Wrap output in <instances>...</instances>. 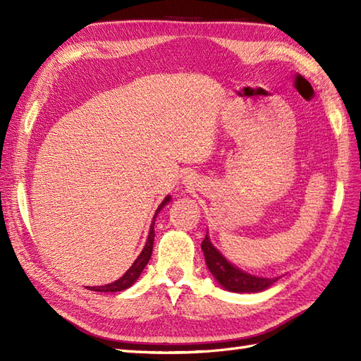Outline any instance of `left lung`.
<instances>
[{"mask_svg": "<svg viewBox=\"0 0 361 361\" xmlns=\"http://www.w3.org/2000/svg\"><path fill=\"white\" fill-rule=\"evenodd\" d=\"M202 250L204 252V260L214 278L217 279L221 287L234 291V293H257L264 291L279 278H259L250 273L242 271L240 268L229 264L228 260L220 255L219 250L209 242L208 234L202 242Z\"/></svg>", "mask_w": 361, "mask_h": 361, "instance_id": "obj_1", "label": "left lung"}]
</instances>
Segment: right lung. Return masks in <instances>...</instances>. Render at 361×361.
<instances>
[{
    "label": "right lung",
    "mask_w": 361,
    "mask_h": 361,
    "mask_svg": "<svg viewBox=\"0 0 361 361\" xmlns=\"http://www.w3.org/2000/svg\"><path fill=\"white\" fill-rule=\"evenodd\" d=\"M171 202V195H167L163 203H161L158 206V209L155 212V217H153V221L150 225V231H149V237H147V242H145V247L142 248L141 255L137 256V259L133 262V265L128 268V270L124 273V276H121V278L118 281H114L111 283H106V286H99V287H88L90 290L93 291H122L126 290L128 287H132L133 283L136 282V279L140 278L144 267L147 265V262L150 260V256H152V250H153V239H155V229H153V226H155V219L158 216V212L164 208V206Z\"/></svg>",
    "instance_id": "obj_1"
}]
</instances>
